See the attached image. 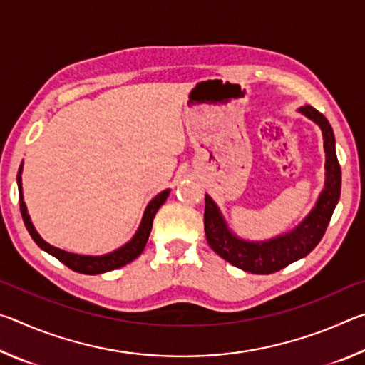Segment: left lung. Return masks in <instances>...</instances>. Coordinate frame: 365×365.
I'll use <instances>...</instances> for the list:
<instances>
[{
    "mask_svg": "<svg viewBox=\"0 0 365 365\" xmlns=\"http://www.w3.org/2000/svg\"><path fill=\"white\" fill-rule=\"evenodd\" d=\"M298 113L317 123L322 130L325 182L316 206L293 230L264 240V242H251V240L240 238L227 225L224 215H222L212 197L206 195L205 232L209 246L227 262L245 272H251V274H274V272L307 256L322 240L331 214L338 205L339 193H341V169L338 164L335 135H333L331 125L324 114H320L312 106H302L298 109Z\"/></svg>",
    "mask_w": 365,
    "mask_h": 365,
    "instance_id": "obj_1",
    "label": "left lung"
}]
</instances>
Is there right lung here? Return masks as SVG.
I'll use <instances>...</instances> for the list:
<instances>
[{"label": "right lung", "instance_id": "obj_1", "mask_svg": "<svg viewBox=\"0 0 365 365\" xmlns=\"http://www.w3.org/2000/svg\"><path fill=\"white\" fill-rule=\"evenodd\" d=\"M22 168H24V160L19 168V172H17V187H19V205H21V214L24 219V224H26L27 230L30 233V237L34 238V242L40 246L43 251H46L48 255L54 256L59 259L61 262L67 267L72 269L73 272H78V274H85V275H96V274H104V272L114 270L123 267V265L132 262L133 259H137L141 252H143L148 237L151 233V227H153V219L156 212L159 211V207L164 205L165 200L170 193V190H164L160 191L159 195H156L150 201V205L146 206L143 217H141V222L138 225V230L135 232L133 237L130 238V242H127L125 245H122L120 248H117L114 251L108 252V255H101V256H86V255H76V252H69L64 251L61 248H56V246L46 243L45 240L40 237V233L35 230V227L30 220V215L27 212V206L24 202V195H22Z\"/></svg>", "mask_w": 365, "mask_h": 365}]
</instances>
